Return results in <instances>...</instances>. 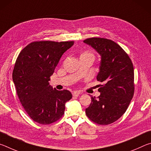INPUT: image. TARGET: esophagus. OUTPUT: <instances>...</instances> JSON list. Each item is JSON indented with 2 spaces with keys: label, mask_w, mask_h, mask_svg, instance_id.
Listing matches in <instances>:
<instances>
[{
  "label": "esophagus",
  "mask_w": 151,
  "mask_h": 151,
  "mask_svg": "<svg viewBox=\"0 0 151 151\" xmlns=\"http://www.w3.org/2000/svg\"><path fill=\"white\" fill-rule=\"evenodd\" d=\"M79 94H80V93H79L78 91H74L73 93V96L74 97H78L79 96Z\"/></svg>",
  "instance_id": "obj_1"
}]
</instances>
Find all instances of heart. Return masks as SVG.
Listing matches in <instances>:
<instances>
[{"label": "heart", "instance_id": "1", "mask_svg": "<svg viewBox=\"0 0 151 151\" xmlns=\"http://www.w3.org/2000/svg\"><path fill=\"white\" fill-rule=\"evenodd\" d=\"M86 53H88V52H85V53H84V54H86Z\"/></svg>", "mask_w": 151, "mask_h": 151}]
</instances>
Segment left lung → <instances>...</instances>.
<instances>
[{"label": "left lung", "instance_id": "obj_1", "mask_svg": "<svg viewBox=\"0 0 151 151\" xmlns=\"http://www.w3.org/2000/svg\"><path fill=\"white\" fill-rule=\"evenodd\" d=\"M101 55L98 81L100 96H91L86 114L92 121L106 125L117 121L129 106L134 94V68L125 51L111 40L90 38L83 41Z\"/></svg>", "mask_w": 151, "mask_h": 151}]
</instances>
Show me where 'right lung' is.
Returning <instances> with one entry per match:
<instances>
[{"instance_id": "1", "label": "right lung", "mask_w": 151, "mask_h": 151, "mask_svg": "<svg viewBox=\"0 0 151 151\" xmlns=\"http://www.w3.org/2000/svg\"><path fill=\"white\" fill-rule=\"evenodd\" d=\"M73 45L74 41L33 42L18 56L12 80L25 111L38 123L58 121L72 99L69 91L53 89L48 81L62 55Z\"/></svg>"}]
</instances>
